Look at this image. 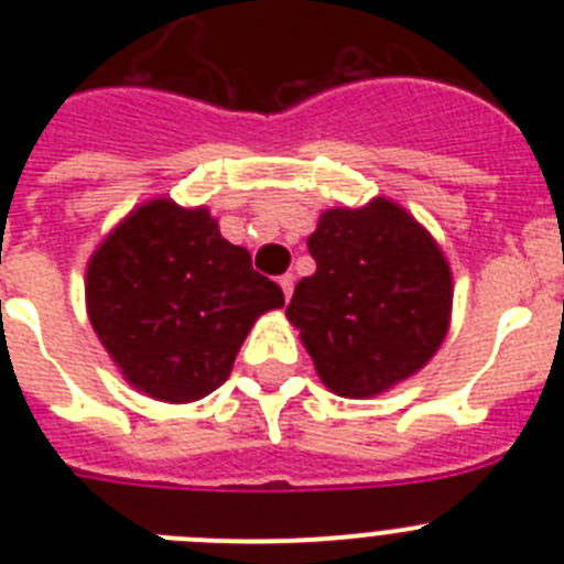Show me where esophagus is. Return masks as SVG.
<instances>
[{
	"label": "esophagus",
	"instance_id": "34e87169",
	"mask_svg": "<svg viewBox=\"0 0 564 564\" xmlns=\"http://www.w3.org/2000/svg\"><path fill=\"white\" fill-rule=\"evenodd\" d=\"M293 282H296V279H293V273H285V276H279V288H282V293H285V299H291Z\"/></svg>",
	"mask_w": 564,
	"mask_h": 564
}]
</instances>
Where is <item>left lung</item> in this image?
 <instances>
[{
  "mask_svg": "<svg viewBox=\"0 0 564 564\" xmlns=\"http://www.w3.org/2000/svg\"><path fill=\"white\" fill-rule=\"evenodd\" d=\"M316 273L285 316L327 390L372 398L423 370L449 333L452 268L437 239L390 197L327 208L307 237Z\"/></svg>",
  "mask_w": 564,
  "mask_h": 564,
  "instance_id": "1",
  "label": "left lung"
}]
</instances>
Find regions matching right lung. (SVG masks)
<instances>
[{
	"label": "right lung",
	"instance_id": "add662e5",
	"mask_svg": "<svg viewBox=\"0 0 564 564\" xmlns=\"http://www.w3.org/2000/svg\"><path fill=\"white\" fill-rule=\"evenodd\" d=\"M87 316L134 390L163 403L206 398L282 288L251 268L206 206L169 197L141 203L87 262Z\"/></svg>",
	"mask_w": 564,
	"mask_h": 564
}]
</instances>
